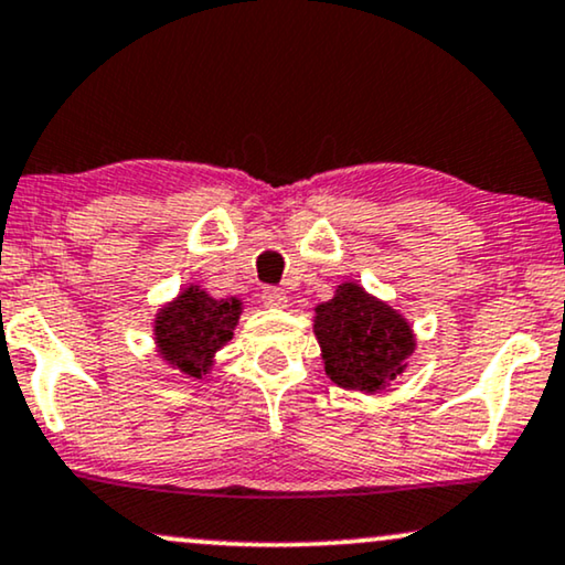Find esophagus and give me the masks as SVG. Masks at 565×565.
I'll list each match as a JSON object with an SVG mask.
<instances>
[{
	"label": "esophagus",
	"mask_w": 565,
	"mask_h": 565,
	"mask_svg": "<svg viewBox=\"0 0 565 565\" xmlns=\"http://www.w3.org/2000/svg\"><path fill=\"white\" fill-rule=\"evenodd\" d=\"M260 299H263V305H268V307H287V291L278 289V287H263Z\"/></svg>",
	"instance_id": "34e87169"
}]
</instances>
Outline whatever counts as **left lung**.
I'll return each mask as SVG.
<instances>
[{
  "instance_id": "1",
  "label": "left lung",
  "mask_w": 565,
  "mask_h": 565,
  "mask_svg": "<svg viewBox=\"0 0 565 565\" xmlns=\"http://www.w3.org/2000/svg\"><path fill=\"white\" fill-rule=\"evenodd\" d=\"M315 335L328 377L366 393L393 382L416 345L408 322L356 284H343L330 302L318 307Z\"/></svg>"
}]
</instances>
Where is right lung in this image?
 <instances>
[{
	"label": "right lung",
	"mask_w": 565,
	"mask_h": 565,
	"mask_svg": "<svg viewBox=\"0 0 565 565\" xmlns=\"http://www.w3.org/2000/svg\"><path fill=\"white\" fill-rule=\"evenodd\" d=\"M237 318V299H212L206 291L188 289L157 318V345L180 372L201 377L232 338Z\"/></svg>",
	"instance_id": "obj_1"
}]
</instances>
